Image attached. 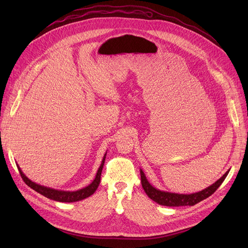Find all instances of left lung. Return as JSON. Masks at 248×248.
<instances>
[{
  "mask_svg": "<svg viewBox=\"0 0 248 248\" xmlns=\"http://www.w3.org/2000/svg\"><path fill=\"white\" fill-rule=\"evenodd\" d=\"M230 170H228L222 177H220L215 183L212 185L208 186L207 188L202 189L198 192H193L189 194L184 193H176V192H170L166 190H160L155 188L154 186L151 185L148 181V179L145 175V172L140 169V180H141V186L144 188L147 196L151 199L152 201L156 202L157 204L161 206L167 207H180V206H194L201 201L209 198L211 194H213L216 189L221 185V183L224 181V179L227 178Z\"/></svg>",
  "mask_w": 248,
  "mask_h": 248,
  "instance_id": "1",
  "label": "left lung"
}]
</instances>
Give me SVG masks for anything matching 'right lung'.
Wrapping results in <instances>:
<instances>
[{"label":"right lung","instance_id":"obj_1","mask_svg":"<svg viewBox=\"0 0 248 248\" xmlns=\"http://www.w3.org/2000/svg\"><path fill=\"white\" fill-rule=\"evenodd\" d=\"M106 156H107V152L104 154L102 161L100 167L98 168V170L96 172V176L95 179L93 181L90 183L88 186L84 187V188L76 190V191H66V190H60V189H55V188H51V187H47V186H43L40 185L36 182H33L32 180H30L25 174L24 171L21 170V169L19 168L18 164L16 163L17 169L19 170V174L24 180L25 183L31 187L32 189H34L35 191H37L38 193L42 194L47 199H50L52 201H57V202H78L81 201L84 199L89 198L90 196H92V194L96 191V189L98 188L99 183H100V177H101V171L103 169V164L104 161H106Z\"/></svg>","mask_w":248,"mask_h":248}]
</instances>
